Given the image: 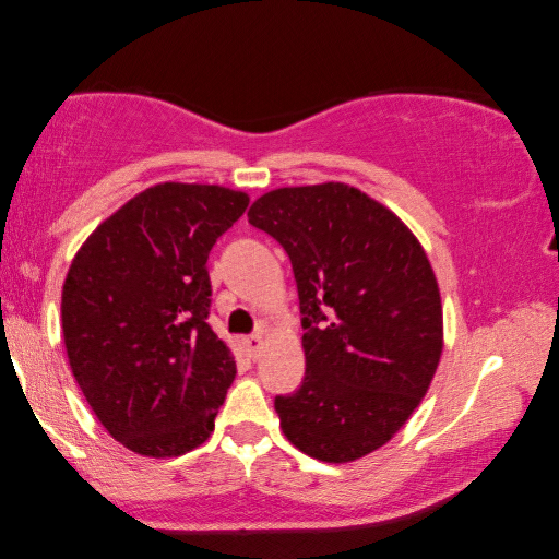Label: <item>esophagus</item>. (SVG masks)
I'll return each mask as SVG.
<instances>
[{"instance_id":"obj_1","label":"esophagus","mask_w":559,"mask_h":559,"mask_svg":"<svg viewBox=\"0 0 559 559\" xmlns=\"http://www.w3.org/2000/svg\"><path fill=\"white\" fill-rule=\"evenodd\" d=\"M242 346H245V352H247V356H250V359H258L260 352H262V346H264L262 334L247 336V340H242Z\"/></svg>"}]
</instances>
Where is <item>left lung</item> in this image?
I'll return each instance as SVG.
<instances>
[{"mask_svg": "<svg viewBox=\"0 0 559 559\" xmlns=\"http://www.w3.org/2000/svg\"><path fill=\"white\" fill-rule=\"evenodd\" d=\"M285 247L301 312L305 381L274 399L287 441L322 463L389 443L443 354L441 289L418 237L346 182L277 188L247 213Z\"/></svg>", "mask_w": 559, "mask_h": 559, "instance_id": "1", "label": "left lung"}]
</instances>
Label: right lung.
<instances>
[{
	"mask_svg": "<svg viewBox=\"0 0 559 559\" xmlns=\"http://www.w3.org/2000/svg\"><path fill=\"white\" fill-rule=\"evenodd\" d=\"M250 195L158 182L108 215L73 254L61 332L100 426L145 459L203 445L235 381V356L205 322L207 254Z\"/></svg>",
	"mask_w": 559,
	"mask_h": 559,
	"instance_id": "obj_1",
	"label": "right lung"
}]
</instances>
